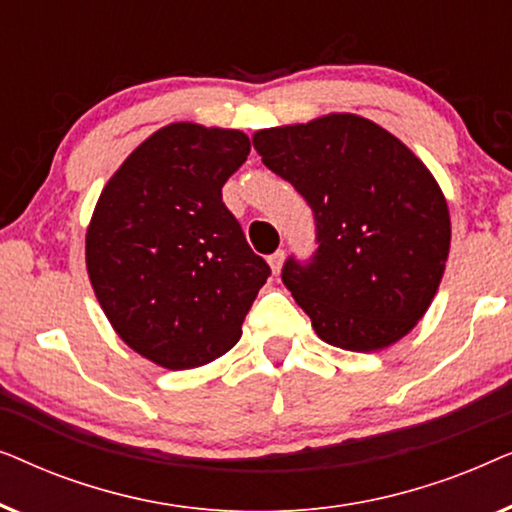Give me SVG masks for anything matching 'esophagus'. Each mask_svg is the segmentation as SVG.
<instances>
[{
  "instance_id": "obj_1",
  "label": "esophagus",
  "mask_w": 512,
  "mask_h": 512,
  "mask_svg": "<svg viewBox=\"0 0 512 512\" xmlns=\"http://www.w3.org/2000/svg\"><path fill=\"white\" fill-rule=\"evenodd\" d=\"M268 263H270V268H272V275H279V270H282V263H284V251L277 249L275 254L268 256Z\"/></svg>"
}]
</instances>
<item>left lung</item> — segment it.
Segmentation results:
<instances>
[{
    "label": "left lung",
    "mask_w": 512,
    "mask_h": 512,
    "mask_svg": "<svg viewBox=\"0 0 512 512\" xmlns=\"http://www.w3.org/2000/svg\"><path fill=\"white\" fill-rule=\"evenodd\" d=\"M254 146L314 214L317 251L286 258L282 282L319 338L375 352L408 335L450 254L445 195L422 160L354 114L258 130Z\"/></svg>",
    "instance_id": "obj_1"
}]
</instances>
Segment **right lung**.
Segmentation results:
<instances>
[{
	"instance_id": "obj_1",
	"label": "right lung",
	"mask_w": 512,
	"mask_h": 512,
	"mask_svg": "<svg viewBox=\"0 0 512 512\" xmlns=\"http://www.w3.org/2000/svg\"><path fill=\"white\" fill-rule=\"evenodd\" d=\"M249 151L240 130L165 125L97 200L86 233L90 284L125 345L158 366L198 368L233 349L270 277L221 198Z\"/></svg>"
}]
</instances>
